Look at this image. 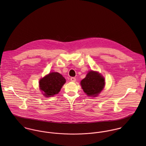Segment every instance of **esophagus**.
I'll return each mask as SVG.
<instances>
[{
    "label": "esophagus",
    "instance_id": "obj_1",
    "mask_svg": "<svg viewBox=\"0 0 146 146\" xmlns=\"http://www.w3.org/2000/svg\"><path fill=\"white\" fill-rule=\"evenodd\" d=\"M70 80H71V82H76V78H74V77H72V78H71Z\"/></svg>",
    "mask_w": 146,
    "mask_h": 146
}]
</instances>
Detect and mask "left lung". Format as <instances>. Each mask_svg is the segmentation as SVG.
Segmentation results:
<instances>
[{"label": "left lung", "instance_id": "1", "mask_svg": "<svg viewBox=\"0 0 146 146\" xmlns=\"http://www.w3.org/2000/svg\"><path fill=\"white\" fill-rule=\"evenodd\" d=\"M104 79L98 72H89L85 78L81 81L84 92L89 96L96 97L104 89Z\"/></svg>", "mask_w": 146, "mask_h": 146}]
</instances>
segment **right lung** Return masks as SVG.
<instances>
[{"label":"right lung","mask_w":146,"mask_h":146,"mask_svg":"<svg viewBox=\"0 0 146 146\" xmlns=\"http://www.w3.org/2000/svg\"><path fill=\"white\" fill-rule=\"evenodd\" d=\"M65 82L62 75L56 72H50L40 80L39 86L45 97H51L59 93Z\"/></svg>","instance_id":"obj_1"}]
</instances>
